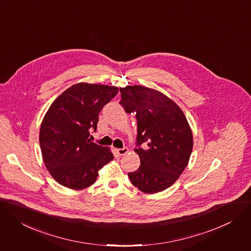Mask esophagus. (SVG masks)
Instances as JSON below:
<instances>
[{
  "instance_id": "obj_1",
  "label": "esophagus",
  "mask_w": 251,
  "mask_h": 251,
  "mask_svg": "<svg viewBox=\"0 0 251 251\" xmlns=\"http://www.w3.org/2000/svg\"><path fill=\"white\" fill-rule=\"evenodd\" d=\"M116 151H117L118 155L122 156V155H125V154L128 152V148H127V147H123V148H119V149H117Z\"/></svg>"
}]
</instances>
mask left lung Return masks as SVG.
<instances>
[{"mask_svg": "<svg viewBox=\"0 0 251 251\" xmlns=\"http://www.w3.org/2000/svg\"><path fill=\"white\" fill-rule=\"evenodd\" d=\"M119 102L126 113H135L137 138L135 151L139 168L129 172L131 183L145 193L170 187L188 164L192 132L182 110L164 94L143 86L120 88ZM144 144L147 147L142 149Z\"/></svg>", "mask_w": 251, "mask_h": 251, "instance_id": "1", "label": "left lung"}]
</instances>
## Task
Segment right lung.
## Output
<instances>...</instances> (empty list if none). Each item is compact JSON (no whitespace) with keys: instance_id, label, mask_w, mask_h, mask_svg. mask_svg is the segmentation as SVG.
Returning a JSON list of instances; mask_svg holds the SVG:
<instances>
[{"instance_id":"1","label":"right lung","mask_w":251,"mask_h":251,"mask_svg":"<svg viewBox=\"0 0 251 251\" xmlns=\"http://www.w3.org/2000/svg\"><path fill=\"white\" fill-rule=\"evenodd\" d=\"M118 88L79 83L63 92L50 106L40 129L45 165L65 187L80 190L92 185L98 170L113 160L107 147L91 142L99 113L118 93Z\"/></svg>"}]
</instances>
